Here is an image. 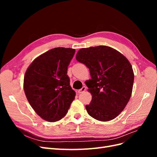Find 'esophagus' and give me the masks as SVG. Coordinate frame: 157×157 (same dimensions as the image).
I'll use <instances>...</instances> for the list:
<instances>
[{"mask_svg":"<svg viewBox=\"0 0 157 157\" xmlns=\"http://www.w3.org/2000/svg\"><path fill=\"white\" fill-rule=\"evenodd\" d=\"M86 86H83L82 88H80V90H78V93H79V94L82 93V92H84L85 91V90H86Z\"/></svg>","mask_w":157,"mask_h":157,"instance_id":"obj_1","label":"esophagus"}]
</instances>
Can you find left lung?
I'll return each mask as SVG.
<instances>
[{"label":"left lung","mask_w":157,"mask_h":157,"mask_svg":"<svg viewBox=\"0 0 157 157\" xmlns=\"http://www.w3.org/2000/svg\"><path fill=\"white\" fill-rule=\"evenodd\" d=\"M76 59L89 69L86 81L92 99L86 105L90 116L99 121L115 118L124 110L132 95L134 75L125 56L107 46L80 49Z\"/></svg>","instance_id":"8db88e82"}]
</instances>
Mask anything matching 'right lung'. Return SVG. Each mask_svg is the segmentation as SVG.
<instances>
[{
  "mask_svg": "<svg viewBox=\"0 0 157 157\" xmlns=\"http://www.w3.org/2000/svg\"><path fill=\"white\" fill-rule=\"evenodd\" d=\"M75 53L73 48H53L36 58L26 71V98L37 115L46 121L61 119L74 100L76 93L67 74Z\"/></svg>",
  "mask_w": 157,
  "mask_h": 157,
  "instance_id": "obj_1",
  "label": "right lung"
}]
</instances>
